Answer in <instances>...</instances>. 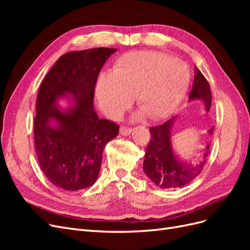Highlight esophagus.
Masks as SVG:
<instances>
[{
	"label": "esophagus",
	"mask_w": 250,
	"mask_h": 250,
	"mask_svg": "<svg viewBox=\"0 0 250 250\" xmlns=\"http://www.w3.org/2000/svg\"><path fill=\"white\" fill-rule=\"evenodd\" d=\"M131 128H129V127H125V126H122L120 128V133L122 134V135H128V134H130L131 133Z\"/></svg>",
	"instance_id": "1"
}]
</instances>
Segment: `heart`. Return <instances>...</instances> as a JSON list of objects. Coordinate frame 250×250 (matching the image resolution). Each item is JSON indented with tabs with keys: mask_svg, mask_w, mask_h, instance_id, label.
Returning <instances> with one entry per match:
<instances>
[{
	"mask_svg": "<svg viewBox=\"0 0 250 250\" xmlns=\"http://www.w3.org/2000/svg\"><path fill=\"white\" fill-rule=\"evenodd\" d=\"M191 82L187 63L156 51L129 52L119 57L110 74L96 84L99 107L118 120L131 106L133 97L142 113L153 121L171 116L186 96Z\"/></svg>",
	"mask_w": 250,
	"mask_h": 250,
	"instance_id": "1",
	"label": "heart"
}]
</instances>
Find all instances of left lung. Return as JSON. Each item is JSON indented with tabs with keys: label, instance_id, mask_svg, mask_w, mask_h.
Wrapping results in <instances>:
<instances>
[{
	"label": "left lung",
	"instance_id": "left-lung-1",
	"mask_svg": "<svg viewBox=\"0 0 250 250\" xmlns=\"http://www.w3.org/2000/svg\"><path fill=\"white\" fill-rule=\"evenodd\" d=\"M188 98L190 100H202L207 111L209 110L211 105L209 84L198 67H195L194 83ZM174 119L175 118H171L162 125L150 128L151 139L143 164L146 175L162 188H180L197 177L206 165L209 153V145H208L202 160L198 163L188 164L180 161V158L174 153L171 141ZM213 130L214 127H211L208 133L211 134Z\"/></svg>",
	"mask_w": 250,
	"mask_h": 250
}]
</instances>
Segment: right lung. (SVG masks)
<instances>
[{"label":"right lung","instance_id":"1","mask_svg":"<svg viewBox=\"0 0 250 250\" xmlns=\"http://www.w3.org/2000/svg\"><path fill=\"white\" fill-rule=\"evenodd\" d=\"M117 49L95 48L60 56L43 78L36 99L34 146L44 175L55 187L78 191L95 184L103 149L119 125L94 110L101 67ZM66 96L71 105L57 103Z\"/></svg>","mask_w":250,"mask_h":250}]
</instances>
